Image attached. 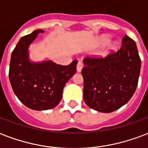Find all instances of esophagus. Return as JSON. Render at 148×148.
Segmentation results:
<instances>
[{"instance_id":"34e87169","label":"esophagus","mask_w":148,"mask_h":148,"mask_svg":"<svg viewBox=\"0 0 148 148\" xmlns=\"http://www.w3.org/2000/svg\"><path fill=\"white\" fill-rule=\"evenodd\" d=\"M82 67H83V63H82V62L78 61L77 65V71L78 72H81L82 70Z\"/></svg>"}]
</instances>
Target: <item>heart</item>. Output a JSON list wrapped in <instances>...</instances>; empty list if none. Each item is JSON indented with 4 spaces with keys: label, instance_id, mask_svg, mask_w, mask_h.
Instances as JSON below:
<instances>
[{
    "label": "heart",
    "instance_id": "1",
    "mask_svg": "<svg viewBox=\"0 0 148 148\" xmlns=\"http://www.w3.org/2000/svg\"><path fill=\"white\" fill-rule=\"evenodd\" d=\"M109 37L108 36H102L101 38L100 41H101V42H106L109 40ZM116 46H117L116 42H110L109 45V50H115V49L116 48Z\"/></svg>",
    "mask_w": 148,
    "mask_h": 148
}]
</instances>
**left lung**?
<instances>
[{
    "instance_id": "8db88e82",
    "label": "left lung",
    "mask_w": 148,
    "mask_h": 148,
    "mask_svg": "<svg viewBox=\"0 0 148 148\" xmlns=\"http://www.w3.org/2000/svg\"><path fill=\"white\" fill-rule=\"evenodd\" d=\"M83 62V98L90 108L112 112L131 99L136 90L141 67L133 39L125 35L117 51L106 57H86Z\"/></svg>"
}]
</instances>
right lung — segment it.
Instances as JSON below:
<instances>
[{"mask_svg": "<svg viewBox=\"0 0 148 148\" xmlns=\"http://www.w3.org/2000/svg\"><path fill=\"white\" fill-rule=\"evenodd\" d=\"M38 29L20 39L12 53L9 81L18 99L29 109L47 110L60 102L64 86L76 73L77 60L62 66L53 62H31L28 47L39 33Z\"/></svg>", "mask_w": 148, "mask_h": 148, "instance_id": "1", "label": "right lung"}]
</instances>
